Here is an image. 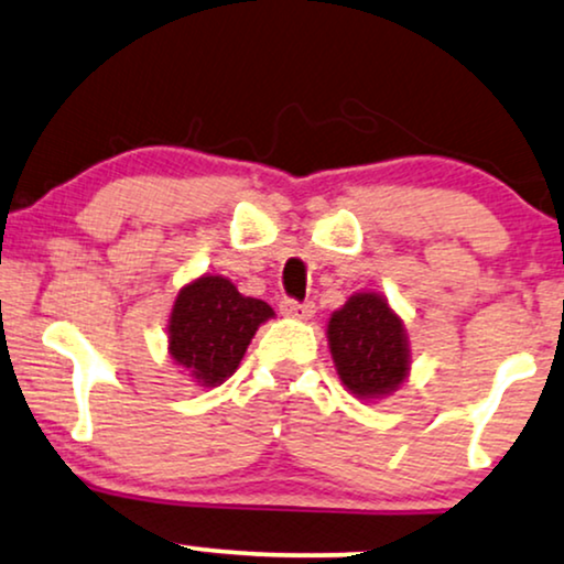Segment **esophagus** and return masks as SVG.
<instances>
[{"label":"esophagus","instance_id":"1","mask_svg":"<svg viewBox=\"0 0 564 564\" xmlns=\"http://www.w3.org/2000/svg\"><path fill=\"white\" fill-rule=\"evenodd\" d=\"M281 312L286 317H296V321H310L315 315V304L312 302H300V300H283Z\"/></svg>","mask_w":564,"mask_h":564}]
</instances>
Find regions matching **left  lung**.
I'll return each mask as SVG.
<instances>
[{
	"label": "left lung",
	"instance_id": "8db88e82",
	"mask_svg": "<svg viewBox=\"0 0 564 564\" xmlns=\"http://www.w3.org/2000/svg\"><path fill=\"white\" fill-rule=\"evenodd\" d=\"M328 344L338 378L357 397H381L406 378L402 321L381 296L357 294L334 312Z\"/></svg>",
	"mask_w": 564,
	"mask_h": 564
}]
</instances>
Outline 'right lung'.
<instances>
[{"label": "right lung", "instance_id": "1", "mask_svg": "<svg viewBox=\"0 0 564 564\" xmlns=\"http://www.w3.org/2000/svg\"><path fill=\"white\" fill-rule=\"evenodd\" d=\"M268 317H273L270 304L241 296L226 278L205 275L188 283L173 304L171 355L202 386L223 383Z\"/></svg>", "mask_w": 564, "mask_h": 564}]
</instances>
